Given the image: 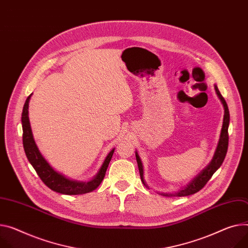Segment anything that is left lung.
Segmentation results:
<instances>
[{"mask_svg": "<svg viewBox=\"0 0 248 248\" xmlns=\"http://www.w3.org/2000/svg\"><path fill=\"white\" fill-rule=\"evenodd\" d=\"M215 89H216L217 97L219 98V100L221 101V103L223 105L224 115H223L222 128H221V132H220L218 144H217V150L215 152L213 160L192 182H190L188 185H186V186L180 189L179 192L176 194H164V193L161 194L165 197H186V196H190V195H194V194L198 193L199 190H201L206 185V183L211 180V178L217 172V170L221 166V164L225 158L227 147H228V125H230V111H228L227 104H226L224 98L222 97V95L220 94L217 85H215ZM136 160H137V164H138V168H139L141 181L143 182V184L145 186H148L144 180L143 164H142V161H141L137 152H136Z\"/></svg>", "mask_w": 248, "mask_h": 248, "instance_id": "1", "label": "left lung"}]
</instances>
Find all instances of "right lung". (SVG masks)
<instances>
[{
	"label": "right lung",
	"instance_id": "right-lung-1",
	"mask_svg": "<svg viewBox=\"0 0 248 248\" xmlns=\"http://www.w3.org/2000/svg\"><path fill=\"white\" fill-rule=\"evenodd\" d=\"M31 94L27 98L23 113H22V126H23V145L25 149L26 156L29 162L31 164L33 169L35 170L36 174L39 175L41 180L45 183L53 192L63 194V195H83L92 192L96 189L101 182L103 181L106 170L113 156L114 150L110 151V153L106 156L99 172L96 174L92 180L88 182H80L71 180L66 178L62 174L56 172V170L47 163V161L41 154V152L37 148L30 124L29 119V102L31 99Z\"/></svg>",
	"mask_w": 248,
	"mask_h": 248
}]
</instances>
